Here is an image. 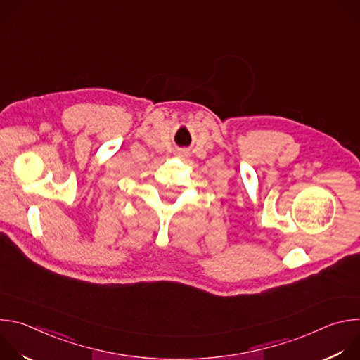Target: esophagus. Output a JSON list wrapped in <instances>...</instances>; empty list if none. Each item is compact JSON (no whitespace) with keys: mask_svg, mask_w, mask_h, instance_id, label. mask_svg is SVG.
Returning <instances> with one entry per match:
<instances>
[{"mask_svg":"<svg viewBox=\"0 0 360 360\" xmlns=\"http://www.w3.org/2000/svg\"><path fill=\"white\" fill-rule=\"evenodd\" d=\"M179 153H181V155H185V150H179Z\"/></svg>","mask_w":360,"mask_h":360,"instance_id":"obj_1","label":"esophagus"}]
</instances>
